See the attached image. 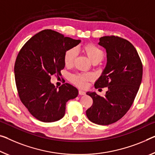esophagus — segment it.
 <instances>
[{
    "label": "esophagus",
    "mask_w": 155,
    "mask_h": 155,
    "mask_svg": "<svg viewBox=\"0 0 155 155\" xmlns=\"http://www.w3.org/2000/svg\"><path fill=\"white\" fill-rule=\"evenodd\" d=\"M79 94L82 96V95H85V91H82V90H79Z\"/></svg>",
    "instance_id": "obj_1"
}]
</instances>
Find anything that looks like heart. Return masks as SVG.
Masks as SVG:
<instances>
[{
	"label": "heart",
	"instance_id": "heart-1",
	"mask_svg": "<svg viewBox=\"0 0 155 155\" xmlns=\"http://www.w3.org/2000/svg\"><path fill=\"white\" fill-rule=\"evenodd\" d=\"M84 53L92 63H99L104 58V53L99 47L94 44H87L83 47ZM77 50L75 48L68 50L64 54V61L66 66L72 65L77 56ZM92 75L90 74H77L72 76V81L75 84L81 87L87 85V80H91Z\"/></svg>",
	"mask_w": 155,
	"mask_h": 155
}]
</instances>
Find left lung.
I'll list each match as a JSON object with an SVG mask.
<instances>
[{
    "label": "left lung",
    "instance_id": "obj_1",
    "mask_svg": "<svg viewBox=\"0 0 155 155\" xmlns=\"http://www.w3.org/2000/svg\"><path fill=\"white\" fill-rule=\"evenodd\" d=\"M98 44L106 50L107 64L94 85L108 90L104 97L87 92L94 102L86 114L91 122L107 125L120 119L132 106L141 83L143 66L137 50L127 40L104 36Z\"/></svg>",
    "mask_w": 155,
    "mask_h": 155
}]
</instances>
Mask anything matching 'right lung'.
Returning a JSON list of instances; mask_svg holds the SVG:
<instances>
[{"instance_id": "right-lung-1", "label": "right lung", "mask_w": 155, "mask_h": 155, "mask_svg": "<svg viewBox=\"0 0 155 155\" xmlns=\"http://www.w3.org/2000/svg\"><path fill=\"white\" fill-rule=\"evenodd\" d=\"M80 39L44 30L31 37L18 54L14 65L18 96L29 112L44 123L58 121L65 114L66 104L78 95V90L65 83L55 87L51 75H61L64 54L78 46Z\"/></svg>"}]
</instances>
